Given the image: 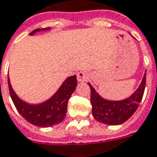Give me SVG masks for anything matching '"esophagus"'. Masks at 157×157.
I'll list each match as a JSON object with an SVG mask.
<instances>
[{"label":"esophagus","instance_id":"obj_1","mask_svg":"<svg viewBox=\"0 0 157 157\" xmlns=\"http://www.w3.org/2000/svg\"><path fill=\"white\" fill-rule=\"evenodd\" d=\"M77 79L78 82H86L88 79V73L86 71H79L77 74Z\"/></svg>","mask_w":157,"mask_h":157}]
</instances>
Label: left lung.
<instances>
[{
	"label": "left lung",
	"instance_id": "1",
	"mask_svg": "<svg viewBox=\"0 0 157 157\" xmlns=\"http://www.w3.org/2000/svg\"><path fill=\"white\" fill-rule=\"evenodd\" d=\"M88 85L91 89V110L94 118L105 124L119 125L128 120L139 106L146 85V71L137 90L124 100H106L95 91L90 83Z\"/></svg>",
	"mask_w": 157,
	"mask_h": 157
}]
</instances>
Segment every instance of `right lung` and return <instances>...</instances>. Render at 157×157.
Returning <instances> with one entry per match:
<instances>
[{"mask_svg": "<svg viewBox=\"0 0 157 157\" xmlns=\"http://www.w3.org/2000/svg\"><path fill=\"white\" fill-rule=\"evenodd\" d=\"M50 29L37 28L29 35H33L39 31H46ZM8 89L13 103L18 112L30 124L38 127H50L58 124L65 119L67 110V103L77 86L76 75L67 78L59 89L48 100L38 105H30L22 101L13 90L9 78H7Z\"/></svg>", "mask_w": 157, "mask_h": 157, "instance_id": "right-lung-1", "label": "right lung"}]
</instances>
